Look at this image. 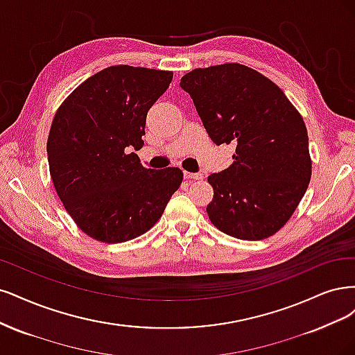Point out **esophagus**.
<instances>
[{
    "instance_id": "34e87169",
    "label": "esophagus",
    "mask_w": 355,
    "mask_h": 355,
    "mask_svg": "<svg viewBox=\"0 0 355 355\" xmlns=\"http://www.w3.org/2000/svg\"><path fill=\"white\" fill-rule=\"evenodd\" d=\"M184 178L191 181V180H202V174H196V173H187L184 171Z\"/></svg>"
}]
</instances>
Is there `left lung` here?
Masks as SVG:
<instances>
[{
  "instance_id": "left-lung-1",
  "label": "left lung",
  "mask_w": 355,
  "mask_h": 355,
  "mask_svg": "<svg viewBox=\"0 0 355 355\" xmlns=\"http://www.w3.org/2000/svg\"><path fill=\"white\" fill-rule=\"evenodd\" d=\"M211 140L234 144L233 164L211 174V223L242 240H261L289 221L311 180L301 113L262 73L240 63L199 67L181 78Z\"/></svg>"
}]
</instances>
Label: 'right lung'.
I'll use <instances>...</instances> for the list:
<instances>
[{
	"instance_id": "add662e5",
	"label": "right lung",
	"mask_w": 355,
	"mask_h": 355,
	"mask_svg": "<svg viewBox=\"0 0 355 355\" xmlns=\"http://www.w3.org/2000/svg\"><path fill=\"white\" fill-rule=\"evenodd\" d=\"M171 71L110 66L57 109L47 141L54 189L81 230L103 243L135 239L161 218L182 181L180 168L147 169L132 150Z\"/></svg>"
}]
</instances>
